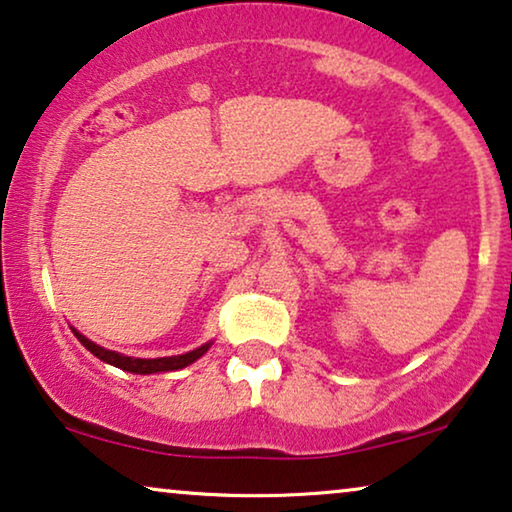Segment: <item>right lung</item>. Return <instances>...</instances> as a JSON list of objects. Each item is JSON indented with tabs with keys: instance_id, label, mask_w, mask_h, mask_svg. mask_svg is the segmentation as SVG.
<instances>
[{
	"instance_id": "right-lung-1",
	"label": "right lung",
	"mask_w": 512,
	"mask_h": 512,
	"mask_svg": "<svg viewBox=\"0 0 512 512\" xmlns=\"http://www.w3.org/2000/svg\"><path fill=\"white\" fill-rule=\"evenodd\" d=\"M74 335H76V338H79L81 345L86 347L90 354L97 356V359H102L104 363H111V366H116V368H121V370H128V373H137V375H149V373H163V370L186 368V366H191L193 361H198L200 356L209 349V345H202L198 349H193V352L179 354V356H163V359H132V356H123V354L109 352V349L95 345V342H90L88 338H83L81 333L74 331Z\"/></svg>"
}]
</instances>
